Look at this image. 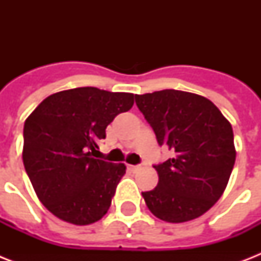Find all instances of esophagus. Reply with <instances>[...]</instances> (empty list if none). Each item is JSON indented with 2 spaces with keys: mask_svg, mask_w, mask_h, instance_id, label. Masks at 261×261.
<instances>
[{
  "mask_svg": "<svg viewBox=\"0 0 261 261\" xmlns=\"http://www.w3.org/2000/svg\"><path fill=\"white\" fill-rule=\"evenodd\" d=\"M128 169H130L131 172H137L139 169L138 165H128Z\"/></svg>",
  "mask_w": 261,
  "mask_h": 261,
  "instance_id": "obj_1",
  "label": "esophagus"
}]
</instances>
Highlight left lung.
Here are the masks:
<instances>
[{"label": "left lung", "instance_id": "1", "mask_svg": "<svg viewBox=\"0 0 261 261\" xmlns=\"http://www.w3.org/2000/svg\"><path fill=\"white\" fill-rule=\"evenodd\" d=\"M160 145L174 151L155 165L159 184L142 192L151 214L180 223L203 215L222 196L236 161L230 122L208 98L165 89L135 94Z\"/></svg>", "mask_w": 261, "mask_h": 261}]
</instances>
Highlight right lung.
Masks as SVG:
<instances>
[{
  "mask_svg": "<svg viewBox=\"0 0 261 261\" xmlns=\"http://www.w3.org/2000/svg\"><path fill=\"white\" fill-rule=\"evenodd\" d=\"M134 94L93 87L50 94L24 123L22 163L36 196L65 222L90 225L107 214L126 165L97 160L98 139Z\"/></svg>",
  "mask_w": 261,
  "mask_h": 261,
  "instance_id": "add662e5",
  "label": "right lung"
}]
</instances>
